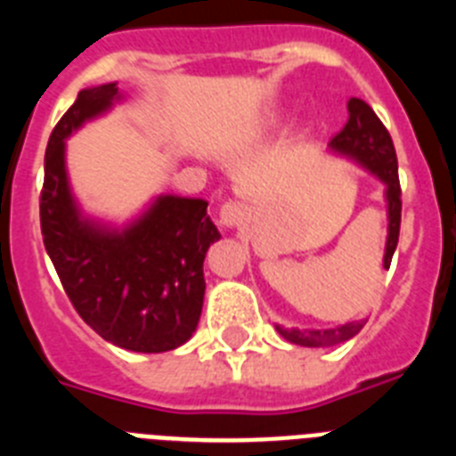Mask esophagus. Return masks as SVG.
I'll use <instances>...</instances> for the list:
<instances>
[{"label":"esophagus","mask_w":456,"mask_h":456,"mask_svg":"<svg viewBox=\"0 0 456 456\" xmlns=\"http://www.w3.org/2000/svg\"><path fill=\"white\" fill-rule=\"evenodd\" d=\"M244 219V205L237 203V200H228V203L221 205L219 209V224L224 228H237Z\"/></svg>","instance_id":"obj_1"}]
</instances>
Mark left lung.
Masks as SVG:
<instances>
[{
    "label": "left lung",
    "mask_w": 456,
    "mask_h": 456,
    "mask_svg": "<svg viewBox=\"0 0 456 456\" xmlns=\"http://www.w3.org/2000/svg\"><path fill=\"white\" fill-rule=\"evenodd\" d=\"M349 120L342 127L340 134H336L329 143V152L338 157H345L349 162L368 171L370 175L384 184L386 199V219H388V235H386L384 247V269L390 267L393 253L400 240V221H402V191L400 178H397V155H395L393 139L384 123L377 118L368 102L352 98L347 104ZM368 317L363 320L345 322L333 329H285L276 324V331L292 345L301 347H333L340 342H347L356 336L365 326Z\"/></svg>",
    "instance_id": "8db88e82"
}]
</instances>
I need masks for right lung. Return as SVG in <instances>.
Instances as JSON below:
<instances>
[{
  "label": "right lung",
  "instance_id": "obj_1",
  "mask_svg": "<svg viewBox=\"0 0 456 456\" xmlns=\"http://www.w3.org/2000/svg\"><path fill=\"white\" fill-rule=\"evenodd\" d=\"M123 100L118 82L82 88L59 120L45 151L40 228L63 289L93 331L127 352L162 354L199 326L203 260L221 235L205 200L175 193L152 196L123 224L82 208L68 175L66 141Z\"/></svg>",
  "mask_w": 456,
  "mask_h": 456
}]
</instances>
